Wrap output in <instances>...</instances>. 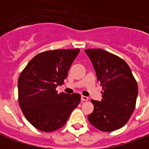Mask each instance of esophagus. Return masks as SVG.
Returning <instances> with one entry per match:
<instances>
[{"label":"esophagus","instance_id":"obj_1","mask_svg":"<svg viewBox=\"0 0 149 149\" xmlns=\"http://www.w3.org/2000/svg\"><path fill=\"white\" fill-rule=\"evenodd\" d=\"M81 100H82L83 102H85V101H88V97H86V96L81 95Z\"/></svg>","mask_w":149,"mask_h":149}]
</instances>
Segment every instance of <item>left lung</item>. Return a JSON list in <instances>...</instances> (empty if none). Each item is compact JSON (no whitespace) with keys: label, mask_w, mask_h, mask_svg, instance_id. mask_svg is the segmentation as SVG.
<instances>
[{"label":"left lung","mask_w":149,"mask_h":149,"mask_svg":"<svg viewBox=\"0 0 149 149\" xmlns=\"http://www.w3.org/2000/svg\"><path fill=\"white\" fill-rule=\"evenodd\" d=\"M103 86L101 101L91 100L94 111L88 116L93 126L104 132L126 124L135 108L138 85L130 67L122 58L102 49L85 50Z\"/></svg>","instance_id":"1"}]
</instances>
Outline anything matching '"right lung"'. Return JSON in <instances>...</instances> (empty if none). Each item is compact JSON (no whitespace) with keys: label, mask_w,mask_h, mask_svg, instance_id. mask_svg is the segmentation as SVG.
Listing matches in <instances>:
<instances>
[{"label":"right lung","mask_w":149,"mask_h":149,"mask_svg":"<svg viewBox=\"0 0 149 149\" xmlns=\"http://www.w3.org/2000/svg\"><path fill=\"white\" fill-rule=\"evenodd\" d=\"M80 49L47 50L27 64L18 81L19 104L24 117L34 127L52 132L65 125L81 101L74 93L58 94Z\"/></svg>","instance_id":"1"}]
</instances>
